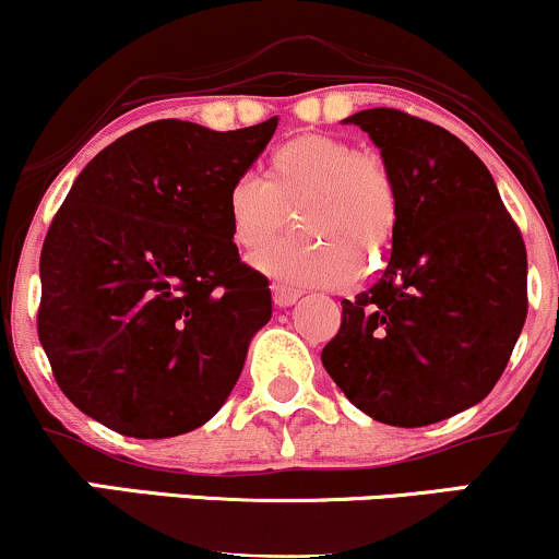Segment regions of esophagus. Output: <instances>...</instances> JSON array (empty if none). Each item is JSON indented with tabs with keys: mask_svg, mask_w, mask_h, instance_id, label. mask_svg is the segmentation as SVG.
I'll list each match as a JSON object with an SVG mask.
<instances>
[{
	"mask_svg": "<svg viewBox=\"0 0 559 559\" xmlns=\"http://www.w3.org/2000/svg\"><path fill=\"white\" fill-rule=\"evenodd\" d=\"M299 297H301V292H297V288H288V286H281V284L273 286V299H275V305H278V307H292Z\"/></svg>",
	"mask_w": 559,
	"mask_h": 559,
	"instance_id": "1",
	"label": "esophagus"
}]
</instances>
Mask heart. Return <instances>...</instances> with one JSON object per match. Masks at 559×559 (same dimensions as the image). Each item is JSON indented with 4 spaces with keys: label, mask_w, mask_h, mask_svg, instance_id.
Here are the masks:
<instances>
[{
    "label": "heart",
    "mask_w": 559,
    "mask_h": 559,
    "mask_svg": "<svg viewBox=\"0 0 559 559\" xmlns=\"http://www.w3.org/2000/svg\"><path fill=\"white\" fill-rule=\"evenodd\" d=\"M298 207L308 234L254 258V267L288 286H342L394 239L400 191L376 152L346 139L301 133L265 157L262 181L243 176L230 186L226 215L241 252H260Z\"/></svg>",
    "instance_id": "heart-1"
}]
</instances>
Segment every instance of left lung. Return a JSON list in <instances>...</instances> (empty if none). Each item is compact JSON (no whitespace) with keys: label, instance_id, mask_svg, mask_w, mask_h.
<instances>
[{"label":"left lung","instance_id":"1","mask_svg":"<svg viewBox=\"0 0 559 559\" xmlns=\"http://www.w3.org/2000/svg\"><path fill=\"white\" fill-rule=\"evenodd\" d=\"M400 191L381 278L342 301L323 368L373 420L431 426L484 400L528 312V260L489 168L457 136L391 107L362 110Z\"/></svg>","mask_w":559,"mask_h":559}]
</instances>
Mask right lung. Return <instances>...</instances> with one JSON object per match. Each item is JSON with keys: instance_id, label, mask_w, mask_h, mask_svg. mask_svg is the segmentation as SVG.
<instances>
[{"instance_id": "1", "label": "right lung", "mask_w": 559, "mask_h": 559, "mask_svg": "<svg viewBox=\"0 0 559 559\" xmlns=\"http://www.w3.org/2000/svg\"><path fill=\"white\" fill-rule=\"evenodd\" d=\"M275 126L157 120L75 178L38 262V342L88 418L168 439L228 400L273 299L265 275L239 258L226 202Z\"/></svg>"}]
</instances>
